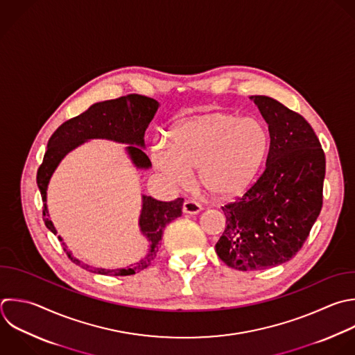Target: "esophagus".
<instances>
[{
  "label": "esophagus",
  "instance_id": "esophagus-1",
  "mask_svg": "<svg viewBox=\"0 0 355 355\" xmlns=\"http://www.w3.org/2000/svg\"><path fill=\"white\" fill-rule=\"evenodd\" d=\"M201 211V204L194 201V200H186L183 202V212L184 214H190V215H196Z\"/></svg>",
  "mask_w": 355,
  "mask_h": 355
}]
</instances>
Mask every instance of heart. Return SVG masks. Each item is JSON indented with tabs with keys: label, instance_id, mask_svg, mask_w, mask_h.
<instances>
[{
	"label": "heart",
	"instance_id": "heart-1",
	"mask_svg": "<svg viewBox=\"0 0 355 355\" xmlns=\"http://www.w3.org/2000/svg\"><path fill=\"white\" fill-rule=\"evenodd\" d=\"M169 144L153 147L158 171L175 184H186L190 169L207 193L230 198L243 193L262 168L270 147L268 126L258 118L208 112L176 122Z\"/></svg>",
	"mask_w": 355,
	"mask_h": 355
}]
</instances>
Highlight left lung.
Here are the masks:
<instances>
[{
    "label": "left lung",
    "mask_w": 355,
    "mask_h": 355,
    "mask_svg": "<svg viewBox=\"0 0 355 355\" xmlns=\"http://www.w3.org/2000/svg\"><path fill=\"white\" fill-rule=\"evenodd\" d=\"M268 123L266 168L233 202L222 207L226 227L218 257L237 270H261L290 261L322 209L324 153L311 125L279 101L252 96Z\"/></svg>",
    "instance_id": "left-lung-1"
}]
</instances>
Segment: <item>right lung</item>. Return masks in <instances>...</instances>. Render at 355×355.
<instances>
[{
    "instance_id": "add662e5",
    "label": "right lung",
    "mask_w": 355,
    "mask_h": 355,
    "mask_svg": "<svg viewBox=\"0 0 355 355\" xmlns=\"http://www.w3.org/2000/svg\"><path fill=\"white\" fill-rule=\"evenodd\" d=\"M158 110V103L154 98L140 96V94H128L115 100L103 101L92 105L86 112L64 122L50 137L47 144V151L44 154L43 162L37 171V186L42 193L43 200V220L46 226L57 234V230L53 222L49 218L47 209V186L49 180L55 171L60 161L75 147L82 144L89 139H110L119 143L130 144L128 153L130 154L132 161L137 168H148L151 165L147 154L135 146H144V133L148 123L153 121ZM183 198H176L173 201L165 202L155 200L153 197H143V209L140 215V229L143 234L150 241L148 254L135 266H128L122 269H101L92 268L86 263H82L75 258L71 251L67 250L65 243L62 248L69 257V259L79 265L80 268L107 276H128L147 268L155 258L162 239L165 226L182 215ZM62 241L61 237H58Z\"/></svg>"
}]
</instances>
